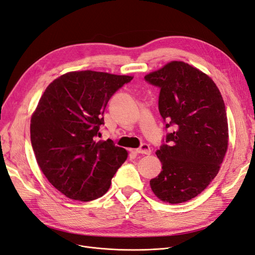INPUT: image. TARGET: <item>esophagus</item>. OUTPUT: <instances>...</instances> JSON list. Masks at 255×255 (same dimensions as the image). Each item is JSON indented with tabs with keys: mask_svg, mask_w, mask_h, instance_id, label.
Instances as JSON below:
<instances>
[{
	"mask_svg": "<svg viewBox=\"0 0 255 255\" xmlns=\"http://www.w3.org/2000/svg\"><path fill=\"white\" fill-rule=\"evenodd\" d=\"M136 153L138 154H144V155H150L151 154V147L148 144L143 143L140 145V147L136 148Z\"/></svg>",
	"mask_w": 255,
	"mask_h": 255,
	"instance_id": "34e87169",
	"label": "esophagus"
}]
</instances>
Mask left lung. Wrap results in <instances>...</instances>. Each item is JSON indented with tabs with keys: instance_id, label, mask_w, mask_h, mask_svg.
Listing matches in <instances>:
<instances>
[{
	"instance_id": "1",
	"label": "left lung",
	"mask_w": 255,
	"mask_h": 255,
	"mask_svg": "<svg viewBox=\"0 0 255 255\" xmlns=\"http://www.w3.org/2000/svg\"><path fill=\"white\" fill-rule=\"evenodd\" d=\"M145 80L160 89L158 108L165 128L174 127L156 155L162 171L151 179L161 201L181 204L200 194L217 175L228 148V119L222 94L207 74L171 61Z\"/></svg>"
}]
</instances>
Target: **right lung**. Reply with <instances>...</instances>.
Segmentation results:
<instances>
[{
	"label": "right lung",
	"mask_w": 255,
	"mask_h": 255,
	"mask_svg": "<svg viewBox=\"0 0 255 255\" xmlns=\"http://www.w3.org/2000/svg\"><path fill=\"white\" fill-rule=\"evenodd\" d=\"M133 77L69 72L43 93L30 119V140L42 173L66 197L91 201L108 192L128 151L97 140L112 96Z\"/></svg>",
	"instance_id": "add662e5"
}]
</instances>
